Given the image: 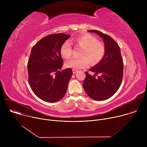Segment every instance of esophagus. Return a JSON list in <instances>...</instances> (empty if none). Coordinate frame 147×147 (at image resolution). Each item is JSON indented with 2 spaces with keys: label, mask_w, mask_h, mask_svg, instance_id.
I'll return each instance as SVG.
<instances>
[{
  "label": "esophagus",
  "mask_w": 147,
  "mask_h": 147,
  "mask_svg": "<svg viewBox=\"0 0 147 147\" xmlns=\"http://www.w3.org/2000/svg\"><path fill=\"white\" fill-rule=\"evenodd\" d=\"M77 72H78V71H77V70H75V69H73V74H76Z\"/></svg>",
  "instance_id": "esophagus-1"
}]
</instances>
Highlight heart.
Segmentation results:
<instances>
[{
    "label": "heart",
    "mask_w": 147,
    "mask_h": 147,
    "mask_svg": "<svg viewBox=\"0 0 147 147\" xmlns=\"http://www.w3.org/2000/svg\"><path fill=\"white\" fill-rule=\"evenodd\" d=\"M71 43L81 48L80 57H72L65 62V66L73 69H80L86 67L90 62L95 65L99 63L106 53L105 44L98 40V39L90 34H84L77 36L70 40ZM73 53L71 44L69 41H66L60 48V54L65 59L70 58Z\"/></svg>",
    "instance_id": "obj_1"
}]
</instances>
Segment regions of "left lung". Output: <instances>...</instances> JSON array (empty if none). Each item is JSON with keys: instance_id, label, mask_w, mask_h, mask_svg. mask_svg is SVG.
Wrapping results in <instances>:
<instances>
[{"instance_id": "1", "label": "left lung", "mask_w": 147, "mask_h": 147, "mask_svg": "<svg viewBox=\"0 0 147 147\" xmlns=\"http://www.w3.org/2000/svg\"><path fill=\"white\" fill-rule=\"evenodd\" d=\"M88 31L96 33L103 39L106 53L102 60L90 69L95 73L94 76L86 72L83 87L91 98L96 100H105L117 91L122 82L124 65L120 48L109 35L97 30Z\"/></svg>"}]
</instances>
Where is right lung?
<instances>
[{
  "label": "right lung",
  "mask_w": 147,
  "mask_h": 147,
  "mask_svg": "<svg viewBox=\"0 0 147 147\" xmlns=\"http://www.w3.org/2000/svg\"><path fill=\"white\" fill-rule=\"evenodd\" d=\"M70 35H49L33 46L28 59V82L36 96L48 102H56L63 97L73 75L70 68L60 71L63 60L60 48Z\"/></svg>",
  "instance_id": "right-lung-1"
}]
</instances>
